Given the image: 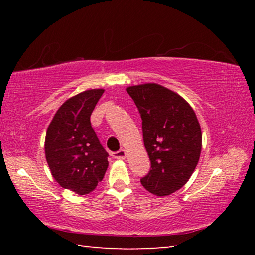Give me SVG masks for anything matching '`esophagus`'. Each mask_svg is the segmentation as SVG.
<instances>
[{"label":"esophagus","mask_w":255,"mask_h":255,"mask_svg":"<svg viewBox=\"0 0 255 255\" xmlns=\"http://www.w3.org/2000/svg\"><path fill=\"white\" fill-rule=\"evenodd\" d=\"M126 155H127L126 150H125V149H120V150H118V152L114 153V157L117 158V159H120V161H123V159L126 158Z\"/></svg>","instance_id":"1"}]
</instances>
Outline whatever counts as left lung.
Instances as JSON below:
<instances>
[{
  "instance_id": "1",
  "label": "left lung",
  "mask_w": 255,
  "mask_h": 255,
  "mask_svg": "<svg viewBox=\"0 0 255 255\" xmlns=\"http://www.w3.org/2000/svg\"><path fill=\"white\" fill-rule=\"evenodd\" d=\"M143 120L149 173L140 180L157 197L170 196L188 182L200 158L202 133L196 112L184 99L157 83L128 86Z\"/></svg>"
}]
</instances>
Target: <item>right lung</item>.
<instances>
[{
    "mask_svg": "<svg viewBox=\"0 0 255 255\" xmlns=\"http://www.w3.org/2000/svg\"><path fill=\"white\" fill-rule=\"evenodd\" d=\"M103 92L91 89L67 99L47 128L45 156L51 175L60 187L79 196L93 191L109 165V155L90 122Z\"/></svg>",
    "mask_w": 255,
    "mask_h": 255,
    "instance_id": "add662e5",
    "label": "right lung"
}]
</instances>
